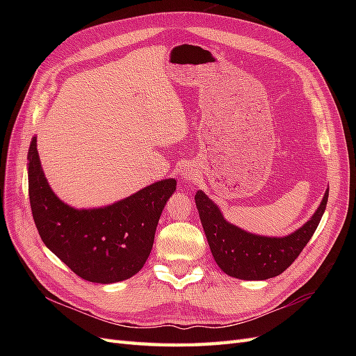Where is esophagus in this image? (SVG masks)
<instances>
[{"mask_svg": "<svg viewBox=\"0 0 356 356\" xmlns=\"http://www.w3.org/2000/svg\"><path fill=\"white\" fill-rule=\"evenodd\" d=\"M181 178L184 182H196V179L199 178V170L195 166L187 165L181 170Z\"/></svg>", "mask_w": 356, "mask_h": 356, "instance_id": "1", "label": "esophagus"}]
</instances>
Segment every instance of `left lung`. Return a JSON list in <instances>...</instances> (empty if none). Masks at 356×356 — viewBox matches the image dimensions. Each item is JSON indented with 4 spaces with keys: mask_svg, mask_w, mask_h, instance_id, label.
Segmentation results:
<instances>
[{
    "mask_svg": "<svg viewBox=\"0 0 356 356\" xmlns=\"http://www.w3.org/2000/svg\"><path fill=\"white\" fill-rule=\"evenodd\" d=\"M211 252L221 270L245 281H264L285 272L312 239L328 202V190L312 218L285 238L248 233L225 221L221 211L202 190L195 196Z\"/></svg>",
    "mask_w": 356,
    "mask_h": 356,
    "instance_id": "8db88e82",
    "label": "left lung"
}]
</instances>
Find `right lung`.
<instances>
[{
	"label": "right lung",
	"instance_id": "obj_1",
	"mask_svg": "<svg viewBox=\"0 0 356 356\" xmlns=\"http://www.w3.org/2000/svg\"><path fill=\"white\" fill-rule=\"evenodd\" d=\"M31 211L40 238L84 281L114 284L141 270L152 252L159 218L177 188L154 182L110 207L74 209L51 191L32 138L28 153Z\"/></svg>",
	"mask_w": 356,
	"mask_h": 356
}]
</instances>
